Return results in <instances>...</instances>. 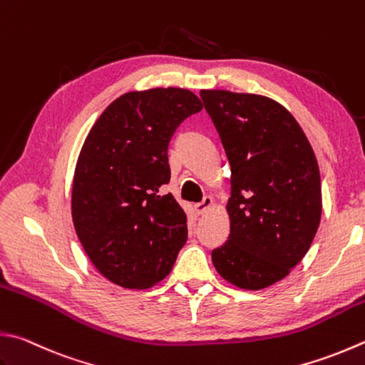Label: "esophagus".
<instances>
[{
  "label": "esophagus",
  "instance_id": "1",
  "mask_svg": "<svg viewBox=\"0 0 365 365\" xmlns=\"http://www.w3.org/2000/svg\"><path fill=\"white\" fill-rule=\"evenodd\" d=\"M211 206H212V198L206 195L200 203H195V205H194V210H195L197 215H203V212L208 211V210L211 208Z\"/></svg>",
  "mask_w": 365,
  "mask_h": 365
}]
</instances>
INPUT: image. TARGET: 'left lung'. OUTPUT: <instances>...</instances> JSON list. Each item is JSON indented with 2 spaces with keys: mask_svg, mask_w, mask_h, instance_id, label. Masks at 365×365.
I'll return each mask as SVG.
<instances>
[{
  "mask_svg": "<svg viewBox=\"0 0 365 365\" xmlns=\"http://www.w3.org/2000/svg\"><path fill=\"white\" fill-rule=\"evenodd\" d=\"M230 163V235L212 265L230 284L259 291L291 273L318 232L322 197L310 141L287 109L264 95L200 91Z\"/></svg>",
  "mask_w": 365,
  "mask_h": 365,
  "instance_id": "8db88e82",
  "label": "left lung"
}]
</instances>
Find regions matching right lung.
<instances>
[{"instance_id":"1","label":"right lung","mask_w":365,"mask_h":365,"mask_svg":"<svg viewBox=\"0 0 365 365\" xmlns=\"http://www.w3.org/2000/svg\"><path fill=\"white\" fill-rule=\"evenodd\" d=\"M187 88H149L115 98L88 132L76 162L71 216L95 268L125 289L162 281L187 242V216L171 194L168 143L202 111Z\"/></svg>"}]
</instances>
